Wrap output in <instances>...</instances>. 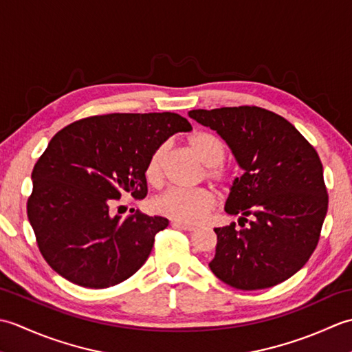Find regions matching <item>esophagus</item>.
<instances>
[{"label":"esophagus","instance_id":"34e87169","mask_svg":"<svg viewBox=\"0 0 352 352\" xmlns=\"http://www.w3.org/2000/svg\"><path fill=\"white\" fill-rule=\"evenodd\" d=\"M172 226L180 228V230H184V231H197L198 227L195 226H188V223H182V222H172Z\"/></svg>","mask_w":352,"mask_h":352}]
</instances>
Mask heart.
<instances>
[{
  "label": "heart",
  "instance_id": "b5f03b06",
  "mask_svg": "<svg viewBox=\"0 0 352 352\" xmlns=\"http://www.w3.org/2000/svg\"><path fill=\"white\" fill-rule=\"evenodd\" d=\"M188 144L198 159L206 164V177L221 188H230L234 183V170L228 164L222 163L226 159V145L219 138L208 131H193L188 138ZM168 145L157 146L148 159L145 177L151 186H162L164 180V166H166ZM216 199L213 193L204 189H169L154 201L157 213L166 218L195 226L207 218L213 210Z\"/></svg>",
  "mask_w": 352,
  "mask_h": 352
}]
</instances>
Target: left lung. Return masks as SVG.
Returning a JSON list of instances; mask_svg holds the SVG:
<instances>
[{
  "mask_svg": "<svg viewBox=\"0 0 352 352\" xmlns=\"http://www.w3.org/2000/svg\"><path fill=\"white\" fill-rule=\"evenodd\" d=\"M189 116L218 131L245 170L226 204L227 213L241 214V230L236 223L214 228L212 272L239 290L286 281L316 250L327 214L316 149L287 119L261 107L199 109Z\"/></svg>",
  "mask_w": 352,
  "mask_h": 352,
  "instance_id": "1",
  "label": "left lung"
}]
</instances>
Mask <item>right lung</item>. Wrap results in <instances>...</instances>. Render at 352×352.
Wrapping results in <instances>:
<instances>
[{"mask_svg": "<svg viewBox=\"0 0 352 352\" xmlns=\"http://www.w3.org/2000/svg\"><path fill=\"white\" fill-rule=\"evenodd\" d=\"M188 119L163 113H109L66 125L36 162L27 214L45 261L68 281L106 289L138 272L154 237L168 227L142 212L110 216L124 193L142 199L153 151Z\"/></svg>", "mask_w": 352, "mask_h": 352, "instance_id": "1", "label": "right lung"}]
</instances>
